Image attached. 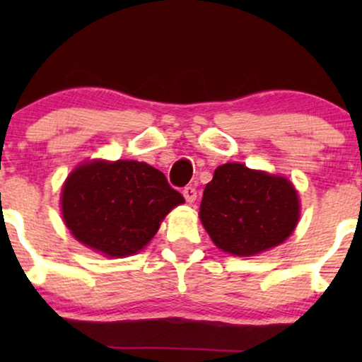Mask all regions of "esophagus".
<instances>
[{
  "label": "esophagus",
  "instance_id": "1",
  "mask_svg": "<svg viewBox=\"0 0 362 362\" xmlns=\"http://www.w3.org/2000/svg\"><path fill=\"white\" fill-rule=\"evenodd\" d=\"M182 196H185L186 202H189V204H192V202H194V201H196V197H197V191H196V187H192V186H186L185 189H182Z\"/></svg>",
  "mask_w": 362,
  "mask_h": 362
}]
</instances>
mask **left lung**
Returning a JSON list of instances; mask_svg holds the SVG:
<instances>
[{
    "label": "left lung",
    "mask_w": 362,
    "mask_h": 362,
    "mask_svg": "<svg viewBox=\"0 0 362 362\" xmlns=\"http://www.w3.org/2000/svg\"><path fill=\"white\" fill-rule=\"evenodd\" d=\"M199 217L227 254L250 257L288 239L300 219V199L284 176L226 163L202 194Z\"/></svg>",
    "instance_id": "left-lung-1"
}]
</instances>
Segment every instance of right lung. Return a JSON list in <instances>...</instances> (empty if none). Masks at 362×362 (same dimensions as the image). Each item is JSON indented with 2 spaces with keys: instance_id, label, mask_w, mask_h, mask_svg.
<instances>
[{
  "instance_id": "obj_1",
  "label": "right lung",
  "mask_w": 362,
  "mask_h": 362,
  "mask_svg": "<svg viewBox=\"0 0 362 362\" xmlns=\"http://www.w3.org/2000/svg\"><path fill=\"white\" fill-rule=\"evenodd\" d=\"M182 202L160 170L130 160L83 163L67 176L61 194L62 219L72 235L115 259L140 252Z\"/></svg>"
}]
</instances>
